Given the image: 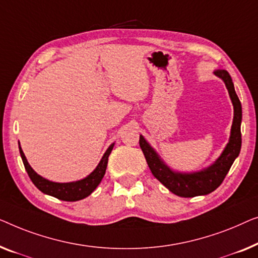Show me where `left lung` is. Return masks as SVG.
Segmentation results:
<instances>
[{
    "label": "left lung",
    "instance_id": "8db88e82",
    "mask_svg": "<svg viewBox=\"0 0 258 258\" xmlns=\"http://www.w3.org/2000/svg\"><path fill=\"white\" fill-rule=\"evenodd\" d=\"M214 74L222 79L227 86L231 103L234 105V120L233 125H231L229 143L227 144L222 154L213 165L194 173L174 172L161 160L157 152L152 148L143 136H140L139 139L141 151L146 158L147 165L150 167L152 174L173 194L181 198H194L199 197V195H207L215 190L222 183L224 177L229 172L231 165H233L235 159L238 157L239 151H241V101L235 92L230 75L226 70H216L214 71Z\"/></svg>",
    "mask_w": 258,
    "mask_h": 258
}]
</instances>
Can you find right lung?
<instances>
[{
  "mask_svg": "<svg viewBox=\"0 0 258 258\" xmlns=\"http://www.w3.org/2000/svg\"><path fill=\"white\" fill-rule=\"evenodd\" d=\"M113 146L114 144L110 145V147L107 148L106 152H105V154L103 155V158H101L99 164H98V166L96 167V169H94L90 175H88L82 180L75 181V182H65V183L52 182V181H49L44 179V177H42L41 175H38V174L31 168V166L29 165V162L27 161V158H25L21 146H20V154L29 177H30L32 183H34L39 190L43 191V193L46 195H50V197L57 198L58 200L71 202V201H79V200H83V199L88 198L89 195L96 189L98 184L100 183L101 179L104 177L105 172H106L108 155L111 154L112 150H113Z\"/></svg>",
  "mask_w": 258,
  "mask_h": 258,
  "instance_id": "obj_1",
  "label": "right lung"
}]
</instances>
